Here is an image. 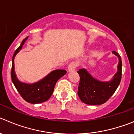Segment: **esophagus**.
<instances>
[{
  "label": "esophagus",
  "mask_w": 134,
  "mask_h": 134,
  "mask_svg": "<svg viewBox=\"0 0 134 134\" xmlns=\"http://www.w3.org/2000/svg\"><path fill=\"white\" fill-rule=\"evenodd\" d=\"M77 67V63L75 61H73V62H71V63H69L68 66V71H74L75 69H76V67Z\"/></svg>",
  "instance_id": "34e87169"
}]
</instances>
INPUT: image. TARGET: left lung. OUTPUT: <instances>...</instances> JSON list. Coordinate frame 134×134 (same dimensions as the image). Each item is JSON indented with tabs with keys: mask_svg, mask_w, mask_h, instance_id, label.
I'll use <instances>...</instances> for the list:
<instances>
[{
	"mask_svg": "<svg viewBox=\"0 0 134 134\" xmlns=\"http://www.w3.org/2000/svg\"><path fill=\"white\" fill-rule=\"evenodd\" d=\"M119 59L118 71L109 82H100L95 79L84 69L77 71L80 77L78 87L79 97L82 102L89 105L102 104L112 96L122 79V59L117 52H113Z\"/></svg>",
	"mask_w": 134,
	"mask_h": 134,
	"instance_id": "left-lung-1",
	"label": "left lung"
}]
</instances>
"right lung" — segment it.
I'll return each mask as SVG.
<instances>
[{
	"label": "right lung",
	"mask_w": 134,
	"mask_h": 134,
	"mask_svg": "<svg viewBox=\"0 0 134 134\" xmlns=\"http://www.w3.org/2000/svg\"><path fill=\"white\" fill-rule=\"evenodd\" d=\"M27 37H26L21 43L17 49L15 51L12 57V69H11V78L13 84L18 91L21 97L27 102L32 104H38L47 100L53 92L55 85L57 81L66 74L67 71L63 69H57L52 71L45 78L34 84H26L21 82L17 79L14 71L15 55L22 49V46Z\"/></svg>",
	"instance_id": "obj_1"
}]
</instances>
